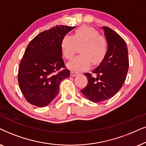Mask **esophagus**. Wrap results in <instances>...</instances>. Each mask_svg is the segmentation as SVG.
Masks as SVG:
<instances>
[{
    "mask_svg": "<svg viewBox=\"0 0 146 146\" xmlns=\"http://www.w3.org/2000/svg\"><path fill=\"white\" fill-rule=\"evenodd\" d=\"M78 74H79V73H77V72H75V71H71V77L76 76V75H77Z\"/></svg>",
    "mask_w": 146,
    "mask_h": 146,
    "instance_id": "obj_1",
    "label": "esophagus"
}]
</instances>
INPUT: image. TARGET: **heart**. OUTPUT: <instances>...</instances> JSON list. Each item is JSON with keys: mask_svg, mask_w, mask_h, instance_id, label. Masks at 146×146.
I'll return each instance as SVG.
<instances>
[{"mask_svg": "<svg viewBox=\"0 0 146 146\" xmlns=\"http://www.w3.org/2000/svg\"><path fill=\"white\" fill-rule=\"evenodd\" d=\"M77 45L80 55L67 63V67L75 71H81L90 67L91 63L97 64L104 59L107 53L108 43L98 31L89 26H81L75 31L73 36L66 35L61 40L63 55L66 59L73 57Z\"/></svg>", "mask_w": 146, "mask_h": 146, "instance_id": "obj_1", "label": "heart"}]
</instances>
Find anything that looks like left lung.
I'll use <instances>...</instances> for the list:
<instances>
[{
	"instance_id": "1",
	"label": "left lung",
	"mask_w": 146,
	"mask_h": 146,
	"mask_svg": "<svg viewBox=\"0 0 146 146\" xmlns=\"http://www.w3.org/2000/svg\"><path fill=\"white\" fill-rule=\"evenodd\" d=\"M108 42V50L98 67L86 73L88 83L81 92L91 102H102L112 98L123 86L129 68L127 46L125 40L110 28L103 27Z\"/></svg>"
}]
</instances>
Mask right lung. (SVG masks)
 Returning a JSON list of instances; mask_svg holds the SVG:
<instances>
[{"instance_id":"add662e5","label":"right lung","mask_w":146,"mask_h":146,"mask_svg":"<svg viewBox=\"0 0 146 146\" xmlns=\"http://www.w3.org/2000/svg\"><path fill=\"white\" fill-rule=\"evenodd\" d=\"M75 27L56 25L36 35L27 46L19 68L21 92L29 104L48 106L59 91L60 82L69 77L62 58L61 40Z\"/></svg>"}]
</instances>
